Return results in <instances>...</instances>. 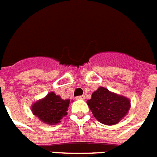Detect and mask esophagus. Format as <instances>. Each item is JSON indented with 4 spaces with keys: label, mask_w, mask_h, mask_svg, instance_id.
I'll use <instances>...</instances> for the list:
<instances>
[{
    "label": "esophagus",
    "mask_w": 157,
    "mask_h": 157,
    "mask_svg": "<svg viewBox=\"0 0 157 157\" xmlns=\"http://www.w3.org/2000/svg\"><path fill=\"white\" fill-rule=\"evenodd\" d=\"M76 99H85V95H80L76 97Z\"/></svg>",
    "instance_id": "esophagus-1"
}]
</instances>
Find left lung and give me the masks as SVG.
<instances>
[{
	"mask_svg": "<svg viewBox=\"0 0 157 157\" xmlns=\"http://www.w3.org/2000/svg\"><path fill=\"white\" fill-rule=\"evenodd\" d=\"M94 117L105 125H115L121 121L131 107L128 98L99 86L86 101Z\"/></svg>",
	"mask_w": 157,
	"mask_h": 157,
	"instance_id": "8db88e82",
	"label": "left lung"
}]
</instances>
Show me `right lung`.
I'll list each match as a JSON object with an SVG mask.
<instances>
[{"instance_id":"obj_1","label":"right lung","mask_w":157,"mask_h":157,"mask_svg":"<svg viewBox=\"0 0 157 157\" xmlns=\"http://www.w3.org/2000/svg\"><path fill=\"white\" fill-rule=\"evenodd\" d=\"M70 99H63L54 92L48 93L42 99L31 106L32 113L41 122L49 125H56L67 115Z\"/></svg>"}]
</instances>
